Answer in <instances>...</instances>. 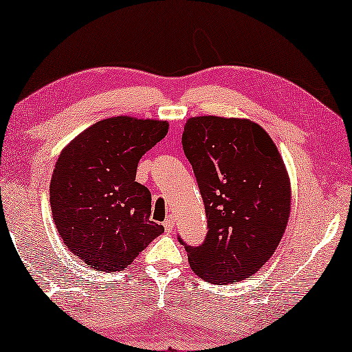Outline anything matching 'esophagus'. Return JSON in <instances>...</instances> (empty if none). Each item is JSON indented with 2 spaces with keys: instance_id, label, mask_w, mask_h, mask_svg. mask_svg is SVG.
<instances>
[{
  "instance_id": "34e87169",
  "label": "esophagus",
  "mask_w": 352,
  "mask_h": 352,
  "mask_svg": "<svg viewBox=\"0 0 352 352\" xmlns=\"http://www.w3.org/2000/svg\"><path fill=\"white\" fill-rule=\"evenodd\" d=\"M173 226H175V215L170 214L164 221V228H165L166 232H170L173 230Z\"/></svg>"
}]
</instances>
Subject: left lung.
<instances>
[{
    "label": "left lung",
    "instance_id": "1",
    "mask_svg": "<svg viewBox=\"0 0 352 352\" xmlns=\"http://www.w3.org/2000/svg\"><path fill=\"white\" fill-rule=\"evenodd\" d=\"M182 148L192 164L208 219L199 245H188L193 272L225 285L256 274L274 255L289 217L283 160L263 127L248 120H188Z\"/></svg>",
    "mask_w": 352,
    "mask_h": 352
}]
</instances>
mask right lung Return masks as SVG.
Returning <instances> with one entry per match:
<instances>
[{"mask_svg":"<svg viewBox=\"0 0 352 352\" xmlns=\"http://www.w3.org/2000/svg\"><path fill=\"white\" fill-rule=\"evenodd\" d=\"M166 132V121L108 118L59 155L50 182L53 220L64 244L91 269H126L164 232L149 220L151 192L135 176L140 159Z\"/></svg>","mask_w":352,"mask_h":352,"instance_id":"right-lung-1","label":"right lung"}]
</instances>
